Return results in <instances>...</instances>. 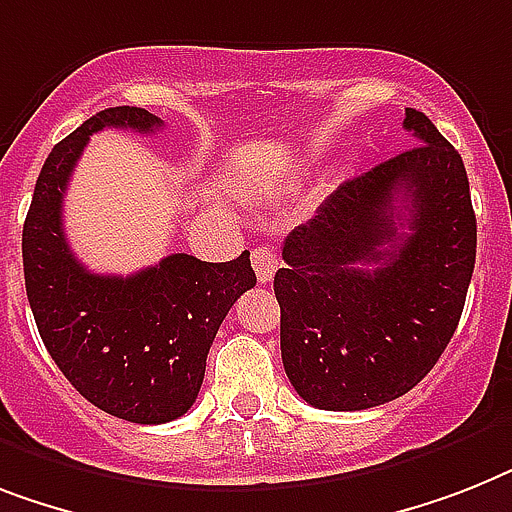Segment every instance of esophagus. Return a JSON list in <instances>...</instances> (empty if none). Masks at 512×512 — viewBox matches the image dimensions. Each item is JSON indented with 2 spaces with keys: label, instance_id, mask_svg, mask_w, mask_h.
Returning <instances> with one entry per match:
<instances>
[{
  "label": "esophagus",
  "instance_id": "esophagus-1",
  "mask_svg": "<svg viewBox=\"0 0 512 512\" xmlns=\"http://www.w3.org/2000/svg\"><path fill=\"white\" fill-rule=\"evenodd\" d=\"M251 261H253V269H256V277H259L261 285L272 282L274 272H277V251H274L272 246L253 248Z\"/></svg>",
  "mask_w": 512,
  "mask_h": 512
}]
</instances>
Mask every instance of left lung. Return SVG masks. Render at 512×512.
Masks as SVG:
<instances>
[{"mask_svg": "<svg viewBox=\"0 0 512 512\" xmlns=\"http://www.w3.org/2000/svg\"><path fill=\"white\" fill-rule=\"evenodd\" d=\"M403 128L421 143L342 183L282 246V363L322 411L413 390L463 314L476 264L466 167L424 112L405 109Z\"/></svg>", "mask_w": 512, "mask_h": 512, "instance_id": "left-lung-1", "label": "left lung"}]
</instances>
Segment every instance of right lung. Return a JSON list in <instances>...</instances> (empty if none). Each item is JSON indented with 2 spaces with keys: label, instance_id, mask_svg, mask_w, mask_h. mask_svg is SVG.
Masks as SVG:
<instances>
[{
  "label": "right lung",
  "instance_id": "right-lung-1",
  "mask_svg": "<svg viewBox=\"0 0 512 512\" xmlns=\"http://www.w3.org/2000/svg\"><path fill=\"white\" fill-rule=\"evenodd\" d=\"M104 128L154 133L162 120L141 107L104 109L46 156L23 225L25 293L49 356L88 403L164 424L196 403L219 324L256 274L248 251L225 264L172 253L130 277L88 272L67 246L62 201L88 135Z\"/></svg>",
  "mask_w": 512,
  "mask_h": 512
}]
</instances>
